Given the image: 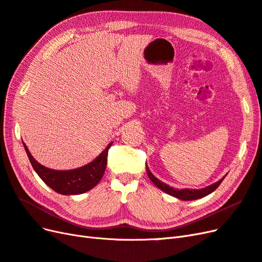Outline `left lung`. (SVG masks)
I'll list each match as a JSON object with an SVG mask.
<instances>
[{
    "mask_svg": "<svg viewBox=\"0 0 262 262\" xmlns=\"http://www.w3.org/2000/svg\"><path fill=\"white\" fill-rule=\"evenodd\" d=\"M146 171H147V176L148 178L152 180L153 184L160 188L161 190H163V191H165L166 193H168L172 196H176L178 198V199L180 200H186V201H189V200H196V199H200V198H203L205 195L210 194L211 192H213L214 190H215L220 185L221 182L223 181V179L225 178V176L222 178L221 180H219L217 182H215V184H213L211 186H208L205 188H202V189H175L172 187H169L168 185L164 184V182H162L161 180H158L152 172L149 171V169L147 168V165H146Z\"/></svg>",
    "mask_w": 262,
    "mask_h": 262,
    "instance_id": "8db88e82",
    "label": "left lung"
}]
</instances>
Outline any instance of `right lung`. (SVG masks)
Returning <instances> with one entry per match:
<instances>
[{
	"label": "right lung",
	"instance_id": "1",
	"mask_svg": "<svg viewBox=\"0 0 262 262\" xmlns=\"http://www.w3.org/2000/svg\"><path fill=\"white\" fill-rule=\"evenodd\" d=\"M23 144L31 166L45 184L53 189L55 192L70 195L84 193L98 184L105 172L108 149L112 146L113 142L91 164L72 170H53L45 167L31 156L25 143Z\"/></svg>",
	"mask_w": 262,
	"mask_h": 262
}]
</instances>
